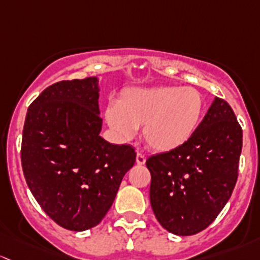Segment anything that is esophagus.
Instances as JSON below:
<instances>
[{
	"mask_svg": "<svg viewBox=\"0 0 260 260\" xmlns=\"http://www.w3.org/2000/svg\"><path fill=\"white\" fill-rule=\"evenodd\" d=\"M145 161H146V157L144 156L141 152H138V154H136V162H138L139 165H144L145 164Z\"/></svg>",
	"mask_w": 260,
	"mask_h": 260,
	"instance_id": "obj_1",
	"label": "esophagus"
}]
</instances>
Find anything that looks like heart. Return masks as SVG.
Returning <instances> with one entry per match:
<instances>
[{"label":"heart","mask_w":260,"mask_h":260,"mask_svg":"<svg viewBox=\"0 0 260 260\" xmlns=\"http://www.w3.org/2000/svg\"><path fill=\"white\" fill-rule=\"evenodd\" d=\"M204 112V96L194 87H131L106 108L105 119L120 140H131L143 127L149 148L170 152L192 138Z\"/></svg>","instance_id":"b5f03b06"}]
</instances>
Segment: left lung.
Returning <instances> with one entry per match:
<instances>
[{"instance_id": "obj_1", "label": "left lung", "mask_w": 260, "mask_h": 260, "mask_svg": "<svg viewBox=\"0 0 260 260\" xmlns=\"http://www.w3.org/2000/svg\"><path fill=\"white\" fill-rule=\"evenodd\" d=\"M242 144L234 111L215 98L185 145L146 160L150 204L162 228L186 237L215 220L237 183Z\"/></svg>"}]
</instances>
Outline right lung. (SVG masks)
<instances>
[{"label": "right lung", "instance_id": "obj_1", "mask_svg": "<svg viewBox=\"0 0 260 260\" xmlns=\"http://www.w3.org/2000/svg\"><path fill=\"white\" fill-rule=\"evenodd\" d=\"M99 79L60 81L31 104L22 133L26 183L45 213L62 228L98 225L135 164L130 145L100 136Z\"/></svg>", "mask_w": 260, "mask_h": 260}]
</instances>
